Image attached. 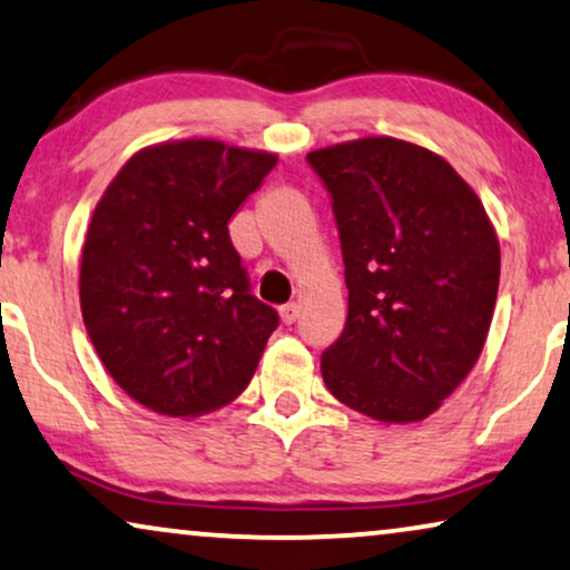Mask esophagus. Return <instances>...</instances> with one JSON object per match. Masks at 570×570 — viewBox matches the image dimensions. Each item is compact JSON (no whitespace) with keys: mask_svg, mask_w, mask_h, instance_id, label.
<instances>
[{"mask_svg":"<svg viewBox=\"0 0 570 570\" xmlns=\"http://www.w3.org/2000/svg\"><path fill=\"white\" fill-rule=\"evenodd\" d=\"M298 314H301L298 303H287V306L279 308V318H283V324H293L295 318H298Z\"/></svg>","mask_w":570,"mask_h":570,"instance_id":"obj_1","label":"esophagus"}]
</instances>
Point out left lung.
Wrapping results in <instances>:
<instances>
[{
  "instance_id": "obj_1",
  "label": "left lung",
  "mask_w": 570,
  "mask_h": 570,
  "mask_svg": "<svg viewBox=\"0 0 570 570\" xmlns=\"http://www.w3.org/2000/svg\"><path fill=\"white\" fill-rule=\"evenodd\" d=\"M332 194L347 322L322 355L330 392L381 423H420L485 347L501 277L493 223L441 155L363 137L306 155Z\"/></svg>"
}]
</instances>
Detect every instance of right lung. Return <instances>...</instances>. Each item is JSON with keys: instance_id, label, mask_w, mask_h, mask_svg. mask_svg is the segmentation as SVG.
<instances>
[{"instance_id": "right-lung-1", "label": "right lung", "mask_w": 570, "mask_h": 570, "mask_svg": "<svg viewBox=\"0 0 570 570\" xmlns=\"http://www.w3.org/2000/svg\"><path fill=\"white\" fill-rule=\"evenodd\" d=\"M275 153L174 139L124 163L90 217L80 308L111 379L142 407L199 417L252 381L277 311L248 293L228 220Z\"/></svg>"}]
</instances>
